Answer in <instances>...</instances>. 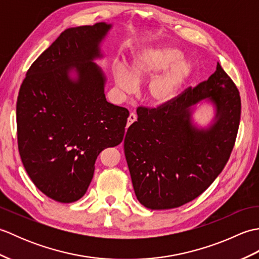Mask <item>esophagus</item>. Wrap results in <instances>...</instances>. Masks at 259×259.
<instances>
[{"label": "esophagus", "mask_w": 259, "mask_h": 259, "mask_svg": "<svg viewBox=\"0 0 259 259\" xmlns=\"http://www.w3.org/2000/svg\"><path fill=\"white\" fill-rule=\"evenodd\" d=\"M136 120H137V115L135 113H130L129 118H128V124H126V125L129 126L130 124H133Z\"/></svg>", "instance_id": "1"}]
</instances>
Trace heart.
Returning <instances> with one entry per match:
<instances>
[{
  "mask_svg": "<svg viewBox=\"0 0 259 259\" xmlns=\"http://www.w3.org/2000/svg\"><path fill=\"white\" fill-rule=\"evenodd\" d=\"M179 58L180 52L171 47L163 46L150 49L135 59L128 73L122 69L115 70L113 73L114 83L121 92L128 95L135 90V84L151 78L170 64L177 61ZM189 73L190 67L188 63L186 61L176 62L149 81L145 89V100L153 107L169 103L177 97Z\"/></svg>",
  "mask_w": 259,
  "mask_h": 259,
  "instance_id": "b5f03b06",
  "label": "heart"
}]
</instances>
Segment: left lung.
<instances>
[{
  "mask_svg": "<svg viewBox=\"0 0 259 259\" xmlns=\"http://www.w3.org/2000/svg\"><path fill=\"white\" fill-rule=\"evenodd\" d=\"M206 100L215 107L213 123L198 128L192 108ZM237 87L217 63L207 81L186 89L167 104L139 107L126 130L124 155L141 205L171 209L201 195L226 166L240 121Z\"/></svg>",
  "mask_w": 259,
  "mask_h": 259,
  "instance_id": "1",
  "label": "left lung"
}]
</instances>
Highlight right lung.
<instances>
[{
    "instance_id": "obj_1",
    "label": "right lung",
    "mask_w": 259,
    "mask_h": 259,
    "mask_svg": "<svg viewBox=\"0 0 259 259\" xmlns=\"http://www.w3.org/2000/svg\"><path fill=\"white\" fill-rule=\"evenodd\" d=\"M111 24L70 27L27 70L16 102L19 152L38 190L73 202L89 187L97 158L123 139L129 111L109 103L95 63ZM76 74L74 78L70 75Z\"/></svg>"
}]
</instances>
